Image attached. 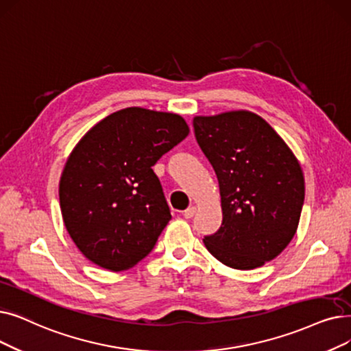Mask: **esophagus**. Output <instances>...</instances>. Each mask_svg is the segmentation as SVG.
<instances>
[{"mask_svg": "<svg viewBox=\"0 0 351 351\" xmlns=\"http://www.w3.org/2000/svg\"><path fill=\"white\" fill-rule=\"evenodd\" d=\"M195 212H196V208H195V206H189L188 209L184 210V217H185L186 219H191V218L195 215Z\"/></svg>", "mask_w": 351, "mask_h": 351, "instance_id": "obj_1", "label": "esophagus"}]
</instances>
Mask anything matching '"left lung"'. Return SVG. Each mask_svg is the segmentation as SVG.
I'll return each instance as SVG.
<instances>
[{
  "label": "left lung",
  "instance_id": "1",
  "mask_svg": "<svg viewBox=\"0 0 351 351\" xmlns=\"http://www.w3.org/2000/svg\"><path fill=\"white\" fill-rule=\"evenodd\" d=\"M197 145L217 173L222 223L204 238L208 251L235 269L280 255L297 232L304 176L293 152L264 119L228 112L193 119Z\"/></svg>",
  "mask_w": 351,
  "mask_h": 351
}]
</instances>
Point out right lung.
I'll return each instance as SVG.
<instances>
[{
	"label": "right lung",
	"mask_w": 351,
	"mask_h": 351,
	"mask_svg": "<svg viewBox=\"0 0 351 351\" xmlns=\"http://www.w3.org/2000/svg\"><path fill=\"white\" fill-rule=\"evenodd\" d=\"M188 133L178 114L128 108L83 136L58 195L64 225L87 260L123 271L155 248L172 215L152 166Z\"/></svg>",
	"instance_id": "right-lung-1"
}]
</instances>
